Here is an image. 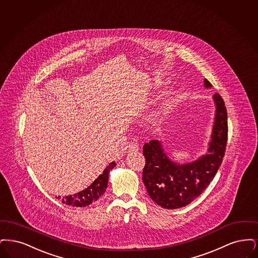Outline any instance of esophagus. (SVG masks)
Segmentation results:
<instances>
[{"label":"esophagus","mask_w":258,"mask_h":258,"mask_svg":"<svg viewBox=\"0 0 258 258\" xmlns=\"http://www.w3.org/2000/svg\"><path fill=\"white\" fill-rule=\"evenodd\" d=\"M128 148H129V150H131V151H137V150L139 149V145H138L136 142H130V143L128 144Z\"/></svg>","instance_id":"1"}]
</instances>
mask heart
Instances as JSON below:
<instances>
[{"instance_id":"obj_1","label":"heart","mask_w":258,"mask_h":258,"mask_svg":"<svg viewBox=\"0 0 258 258\" xmlns=\"http://www.w3.org/2000/svg\"><path fill=\"white\" fill-rule=\"evenodd\" d=\"M171 102H172V101L170 100V99H168V100H167V105H170V104H171Z\"/></svg>"}]
</instances>
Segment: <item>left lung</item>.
<instances>
[{
	"label": "left lung",
	"instance_id": "left-lung-1",
	"mask_svg": "<svg viewBox=\"0 0 258 258\" xmlns=\"http://www.w3.org/2000/svg\"><path fill=\"white\" fill-rule=\"evenodd\" d=\"M205 88H211L204 80ZM216 113L211 142L208 151L197 161L179 165L172 162L159 140H152L144 146L146 166L143 181L152 201L166 209L184 207L200 197L214 179L222 165L227 142V112L219 93L213 96Z\"/></svg>",
	"mask_w": 258,
	"mask_h": 258
}]
</instances>
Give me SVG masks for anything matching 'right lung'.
Returning <instances> with one entry per match:
<instances>
[{
    "label": "right lung",
    "mask_w": 258,
    "mask_h": 258,
    "mask_svg": "<svg viewBox=\"0 0 258 258\" xmlns=\"http://www.w3.org/2000/svg\"><path fill=\"white\" fill-rule=\"evenodd\" d=\"M115 167V162H112L107 168L104 169L103 173L100 174L96 179L90 184L88 188L85 190H81L75 195H71L64 197L61 199L59 196L56 197L57 200H61L62 203L69 205V206H76V207H86L89 206L92 202L98 201V199L105 192L108 186L109 180V173L110 170Z\"/></svg>",
    "instance_id": "right-lung-1"
}]
</instances>
